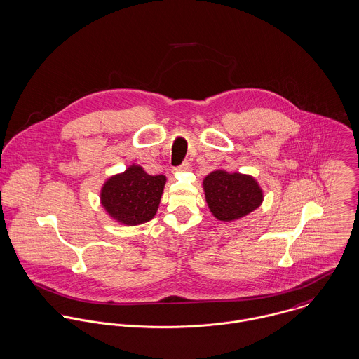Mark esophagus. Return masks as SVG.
I'll use <instances>...</instances> for the list:
<instances>
[{
  "label": "esophagus",
  "mask_w": 359,
  "mask_h": 359,
  "mask_svg": "<svg viewBox=\"0 0 359 359\" xmlns=\"http://www.w3.org/2000/svg\"><path fill=\"white\" fill-rule=\"evenodd\" d=\"M189 170H191V164L188 163V162H185V163H182L180 167L175 168V171H178V172H181V171H189Z\"/></svg>",
  "instance_id": "esophagus-1"
}]
</instances>
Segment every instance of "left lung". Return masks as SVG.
<instances>
[{
    "instance_id": "obj_1",
    "label": "left lung",
    "mask_w": 359,
    "mask_h": 359,
    "mask_svg": "<svg viewBox=\"0 0 359 359\" xmlns=\"http://www.w3.org/2000/svg\"><path fill=\"white\" fill-rule=\"evenodd\" d=\"M203 188L210 211L224 222L248 215L263 201V191L257 180L240 172L215 170L204 178Z\"/></svg>"
}]
</instances>
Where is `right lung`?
<instances>
[{
	"label": "right lung",
	"instance_id": "right-lung-1",
	"mask_svg": "<svg viewBox=\"0 0 359 359\" xmlns=\"http://www.w3.org/2000/svg\"><path fill=\"white\" fill-rule=\"evenodd\" d=\"M164 185V175H149L141 165L133 164L104 182L100 200L112 219L135 226L156 215Z\"/></svg>",
	"mask_w": 359,
	"mask_h": 359
}]
</instances>
